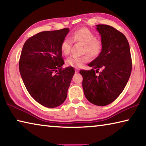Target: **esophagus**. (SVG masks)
<instances>
[{
    "label": "esophagus",
    "mask_w": 146,
    "mask_h": 146,
    "mask_svg": "<svg viewBox=\"0 0 146 146\" xmlns=\"http://www.w3.org/2000/svg\"><path fill=\"white\" fill-rule=\"evenodd\" d=\"M78 72H79V70H77V69H76V70H75V73H78Z\"/></svg>",
    "instance_id": "obj_1"
}]
</instances>
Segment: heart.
<instances>
[{
	"mask_svg": "<svg viewBox=\"0 0 146 146\" xmlns=\"http://www.w3.org/2000/svg\"><path fill=\"white\" fill-rule=\"evenodd\" d=\"M71 39L74 42L82 44L84 46L82 53H86L91 58L97 57L102 51V42L100 39L95 38V34L88 28H84L76 29L71 35ZM71 44L72 42L71 40L68 38H64L62 40L60 45V50L63 55H68L70 54ZM88 56L84 55L80 56H70L66 60V64L75 68H80L89 60Z\"/></svg>",
	"mask_w": 146,
	"mask_h": 146,
	"instance_id": "obj_1",
	"label": "heart"
}]
</instances>
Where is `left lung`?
<instances>
[{
  "instance_id": "1",
  "label": "left lung",
  "mask_w": 146,
  "mask_h": 146,
  "mask_svg": "<svg viewBox=\"0 0 146 146\" xmlns=\"http://www.w3.org/2000/svg\"><path fill=\"white\" fill-rule=\"evenodd\" d=\"M102 49L88 64L91 70H80L82 87L89 102L104 106L113 102L125 88L132 70L129 42L125 35L112 26L98 24ZM101 71H99V70Z\"/></svg>"
}]
</instances>
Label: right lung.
Listing matches in <instances>:
<instances>
[{"label": "right lung", "mask_w": 146, "mask_h": 146, "mask_svg": "<svg viewBox=\"0 0 146 146\" xmlns=\"http://www.w3.org/2000/svg\"><path fill=\"white\" fill-rule=\"evenodd\" d=\"M68 28L40 32L24 43L19 60V71L26 88L40 104L53 108L61 105L75 70L62 69L64 64L60 45Z\"/></svg>", "instance_id": "add662e5"}]
</instances>
